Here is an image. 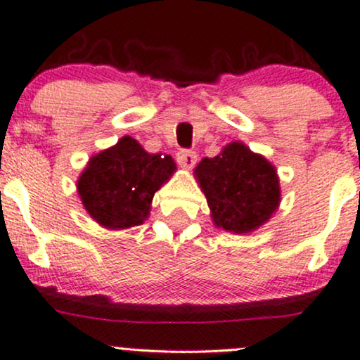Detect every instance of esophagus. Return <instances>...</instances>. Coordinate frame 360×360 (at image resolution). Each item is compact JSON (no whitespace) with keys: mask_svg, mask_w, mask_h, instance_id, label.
I'll return each instance as SVG.
<instances>
[{"mask_svg":"<svg viewBox=\"0 0 360 360\" xmlns=\"http://www.w3.org/2000/svg\"><path fill=\"white\" fill-rule=\"evenodd\" d=\"M196 152L194 150H188V148H183V150H179L176 154V159L177 162H179V166H183L186 169L193 167L194 164H196Z\"/></svg>","mask_w":360,"mask_h":360,"instance_id":"1","label":"esophagus"}]
</instances>
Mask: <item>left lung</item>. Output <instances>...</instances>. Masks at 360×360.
Returning <instances> with one entry per match:
<instances>
[{
	"label": "left lung",
	"instance_id": "8db88e82",
	"mask_svg": "<svg viewBox=\"0 0 360 360\" xmlns=\"http://www.w3.org/2000/svg\"><path fill=\"white\" fill-rule=\"evenodd\" d=\"M196 177L213 221L223 230L247 233L271 218L281 200L276 169L243 143L233 142L213 159L201 160Z\"/></svg>",
	"mask_w": 360,
	"mask_h": 360
}]
</instances>
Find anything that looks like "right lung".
Returning <instances> with one entry per match:
<instances>
[{
  "label": "right lung",
  "mask_w": 360,
  "mask_h": 360,
  "mask_svg": "<svg viewBox=\"0 0 360 360\" xmlns=\"http://www.w3.org/2000/svg\"><path fill=\"white\" fill-rule=\"evenodd\" d=\"M174 169L171 155L147 154L137 140L123 137L89 160L77 181V191L100 225L128 229L146 220L155 191Z\"/></svg>",
  "instance_id": "obj_1"
}]
</instances>
